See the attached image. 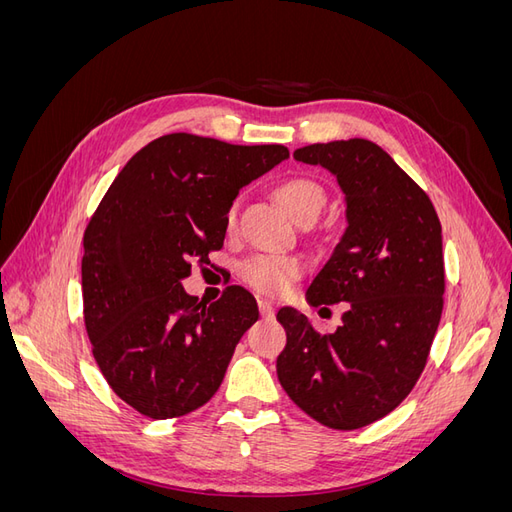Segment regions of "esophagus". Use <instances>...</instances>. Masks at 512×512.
<instances>
[{
  "instance_id": "34e87169",
  "label": "esophagus",
  "mask_w": 512,
  "mask_h": 512,
  "mask_svg": "<svg viewBox=\"0 0 512 512\" xmlns=\"http://www.w3.org/2000/svg\"><path fill=\"white\" fill-rule=\"evenodd\" d=\"M258 309H260V316L265 320H271L275 316V307L267 299H258Z\"/></svg>"
}]
</instances>
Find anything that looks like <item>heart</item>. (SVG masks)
I'll list each match as a JSON object with an SVG mask.
<instances>
[{"label": "heart", "mask_w": 512, "mask_h": 512, "mask_svg": "<svg viewBox=\"0 0 512 512\" xmlns=\"http://www.w3.org/2000/svg\"><path fill=\"white\" fill-rule=\"evenodd\" d=\"M275 196L284 209L294 220L301 222L305 218H316L324 207V188L309 177H288L282 183H277ZM237 222V203L230 205L226 213V224L232 228ZM305 260L294 254H254L245 258L239 265L241 280L252 286L254 290L277 297L286 292L299 277L305 275Z\"/></svg>", "instance_id": "heart-1"}]
</instances>
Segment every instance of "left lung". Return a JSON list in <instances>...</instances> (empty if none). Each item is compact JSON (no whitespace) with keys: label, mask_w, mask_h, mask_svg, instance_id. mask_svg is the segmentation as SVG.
I'll return each mask as SVG.
<instances>
[{"label":"left lung","mask_w":512,"mask_h":512,"mask_svg":"<svg viewBox=\"0 0 512 512\" xmlns=\"http://www.w3.org/2000/svg\"><path fill=\"white\" fill-rule=\"evenodd\" d=\"M294 160L329 168L346 194L348 228L307 301L348 309L342 327L318 333L282 307L277 378L318 423L359 429L393 412L427 365L444 307L442 226L421 185L365 138L307 145Z\"/></svg>","instance_id":"8db88e82"}]
</instances>
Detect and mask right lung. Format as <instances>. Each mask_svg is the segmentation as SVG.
<instances>
[{
	"label": "right lung",
	"mask_w": 512,
	"mask_h": 512,
	"mask_svg": "<svg viewBox=\"0 0 512 512\" xmlns=\"http://www.w3.org/2000/svg\"><path fill=\"white\" fill-rule=\"evenodd\" d=\"M290 156L284 145H230L166 134L132 156L83 235V316L108 386L149 418H177L218 393L256 299L228 286L203 305L183 290L222 250L243 185Z\"/></svg>",
	"instance_id": "right-lung-1"
}]
</instances>
